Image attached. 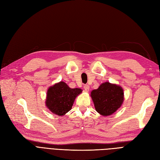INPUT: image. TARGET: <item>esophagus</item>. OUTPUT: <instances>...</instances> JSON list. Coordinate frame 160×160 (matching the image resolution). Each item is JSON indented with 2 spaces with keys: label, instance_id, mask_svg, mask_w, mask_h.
Here are the masks:
<instances>
[{
  "label": "esophagus",
  "instance_id": "34e87169",
  "mask_svg": "<svg viewBox=\"0 0 160 160\" xmlns=\"http://www.w3.org/2000/svg\"><path fill=\"white\" fill-rule=\"evenodd\" d=\"M83 88H84V89H85L87 92H88V91H89V86L88 85H85Z\"/></svg>",
  "mask_w": 160,
  "mask_h": 160
}]
</instances>
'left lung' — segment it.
I'll return each mask as SVG.
<instances>
[{
	"label": "left lung",
	"mask_w": 160,
	"mask_h": 160,
	"mask_svg": "<svg viewBox=\"0 0 160 160\" xmlns=\"http://www.w3.org/2000/svg\"><path fill=\"white\" fill-rule=\"evenodd\" d=\"M95 110L106 117L114 113L122 105L124 101L123 88L108 81L101 83L97 89L91 92Z\"/></svg>",
	"instance_id": "1"
}]
</instances>
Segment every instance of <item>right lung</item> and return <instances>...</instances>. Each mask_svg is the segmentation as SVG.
<instances>
[{
  "instance_id": "add662e5",
  "label": "right lung",
  "mask_w": 160,
  "mask_h": 160,
  "mask_svg": "<svg viewBox=\"0 0 160 160\" xmlns=\"http://www.w3.org/2000/svg\"><path fill=\"white\" fill-rule=\"evenodd\" d=\"M82 91L80 88L71 89L65 82L60 81L48 88L46 107L53 114L63 116L71 109L76 98Z\"/></svg>"
}]
</instances>
